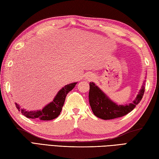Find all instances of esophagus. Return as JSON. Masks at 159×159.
I'll return each mask as SVG.
<instances>
[{
    "mask_svg": "<svg viewBox=\"0 0 159 159\" xmlns=\"http://www.w3.org/2000/svg\"><path fill=\"white\" fill-rule=\"evenodd\" d=\"M87 79H88V80H89V79H93V76L92 75H91V74H89V75H88L87 76Z\"/></svg>",
    "mask_w": 159,
    "mask_h": 159,
    "instance_id": "obj_1",
    "label": "esophagus"
}]
</instances>
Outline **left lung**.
Returning <instances> with one entry per match:
<instances>
[{"mask_svg": "<svg viewBox=\"0 0 159 159\" xmlns=\"http://www.w3.org/2000/svg\"><path fill=\"white\" fill-rule=\"evenodd\" d=\"M144 85L145 80L139 93L133 102L121 105L111 100L95 83L90 82L89 101L93 114L102 120H112L128 114L135 108L142 99L145 92Z\"/></svg>", "mask_w": 159, "mask_h": 159, "instance_id": "obj_1", "label": "left lung"}]
</instances>
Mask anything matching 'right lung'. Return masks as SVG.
Wrapping results in <instances>:
<instances>
[{
    "mask_svg": "<svg viewBox=\"0 0 159 159\" xmlns=\"http://www.w3.org/2000/svg\"><path fill=\"white\" fill-rule=\"evenodd\" d=\"M76 82L67 84L66 86L62 87L57 95L54 98L51 102L48 103L43 108L42 110L37 111H26L25 109H22L20 104L16 102V107L19 111H21L22 115L25 117L31 119H39L40 120L48 121L55 119L59 116L61 111L62 110L64 102H65L66 97L71 90L74 89L76 86Z\"/></svg>",
    "mask_w": 159,
    "mask_h": 159,
    "instance_id": "right-lung-1",
    "label": "right lung"
}]
</instances>
